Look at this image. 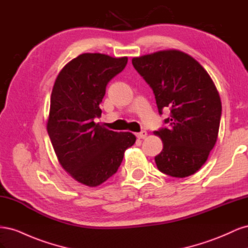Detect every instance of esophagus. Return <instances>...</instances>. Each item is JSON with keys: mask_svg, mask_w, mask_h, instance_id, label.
<instances>
[{"mask_svg": "<svg viewBox=\"0 0 248 248\" xmlns=\"http://www.w3.org/2000/svg\"><path fill=\"white\" fill-rule=\"evenodd\" d=\"M147 136H148V133H147V131H145V130H142V131L137 133V138H138V139H140V140L146 139Z\"/></svg>", "mask_w": 248, "mask_h": 248, "instance_id": "esophagus-1", "label": "esophagus"}]
</instances>
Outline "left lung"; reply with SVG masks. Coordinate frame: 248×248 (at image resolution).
I'll list each match as a JSON object with an SVG mask.
<instances>
[{"label":"left lung","mask_w":248,"mask_h":248,"mask_svg":"<svg viewBox=\"0 0 248 248\" xmlns=\"http://www.w3.org/2000/svg\"><path fill=\"white\" fill-rule=\"evenodd\" d=\"M132 65L152 88L159 114L170 110L164 120L169 128L154 131L163 142L157 168L176 178L193 175L218 137L221 101L212 78L197 60L176 49L133 58Z\"/></svg>","instance_id":"1"}]
</instances>
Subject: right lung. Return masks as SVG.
I'll return each instance as SVG.
<instances>
[{
    "instance_id": "right-lung-1",
    "label": "right lung",
    "mask_w": 248,
    "mask_h": 248,
    "mask_svg": "<svg viewBox=\"0 0 248 248\" xmlns=\"http://www.w3.org/2000/svg\"><path fill=\"white\" fill-rule=\"evenodd\" d=\"M127 61V57L81 54L63 67L52 88L46 124L51 145L62 168L90 187L116 174L126 149L137 140L131 132H115L94 122L101 116L107 85Z\"/></svg>"
}]
</instances>
